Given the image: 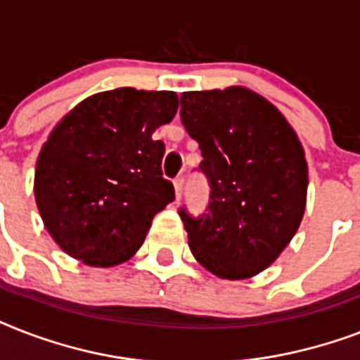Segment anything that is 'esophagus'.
<instances>
[{
	"label": "esophagus",
	"instance_id": "obj_1",
	"mask_svg": "<svg viewBox=\"0 0 360 360\" xmlns=\"http://www.w3.org/2000/svg\"><path fill=\"white\" fill-rule=\"evenodd\" d=\"M174 188H175V200L179 202L181 192H183V177H175L174 179Z\"/></svg>",
	"mask_w": 360,
	"mask_h": 360
}]
</instances>
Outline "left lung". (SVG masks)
<instances>
[{
    "mask_svg": "<svg viewBox=\"0 0 360 360\" xmlns=\"http://www.w3.org/2000/svg\"><path fill=\"white\" fill-rule=\"evenodd\" d=\"M181 123L200 143L207 211L179 217L188 246L219 278L262 273L290 245L307 207L308 166L295 130L246 87L181 95Z\"/></svg>",
    "mask_w": 360,
    "mask_h": 360,
    "instance_id": "left-lung-1",
    "label": "left lung"
}]
</instances>
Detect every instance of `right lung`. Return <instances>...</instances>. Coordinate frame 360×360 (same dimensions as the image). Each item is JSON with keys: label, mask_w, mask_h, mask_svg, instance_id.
I'll use <instances>...</instances> for the list:
<instances>
[{"label": "right lung", "mask_w": 360, "mask_h": 360, "mask_svg": "<svg viewBox=\"0 0 360 360\" xmlns=\"http://www.w3.org/2000/svg\"><path fill=\"white\" fill-rule=\"evenodd\" d=\"M174 91L120 87L87 97L53 127L35 168V202L48 233L69 256L114 267L140 248L153 217L174 202L162 177Z\"/></svg>", "instance_id": "right-lung-1"}]
</instances>
